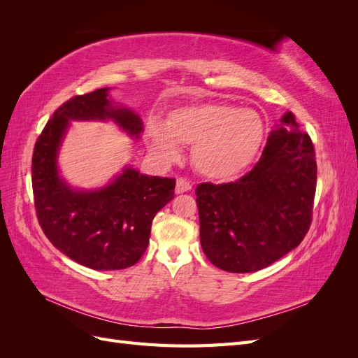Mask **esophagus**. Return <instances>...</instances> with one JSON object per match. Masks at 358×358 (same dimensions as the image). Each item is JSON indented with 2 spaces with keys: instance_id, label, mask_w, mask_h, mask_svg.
Masks as SVG:
<instances>
[{
  "instance_id": "34e87169",
  "label": "esophagus",
  "mask_w": 358,
  "mask_h": 358,
  "mask_svg": "<svg viewBox=\"0 0 358 358\" xmlns=\"http://www.w3.org/2000/svg\"><path fill=\"white\" fill-rule=\"evenodd\" d=\"M191 188H192V185H191L189 180L183 179V178H179V179L176 180V192H178V194L187 192V191H189Z\"/></svg>"
}]
</instances>
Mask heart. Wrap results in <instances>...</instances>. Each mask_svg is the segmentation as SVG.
<instances>
[{
    "mask_svg": "<svg viewBox=\"0 0 358 358\" xmlns=\"http://www.w3.org/2000/svg\"><path fill=\"white\" fill-rule=\"evenodd\" d=\"M264 138L262 116L249 107L225 103L187 104L173 109L164 125L150 124L148 146L162 161H175L180 145L191 148V162L200 175L231 179L258 154Z\"/></svg>",
    "mask_w": 358,
    "mask_h": 358,
    "instance_id": "obj_1",
    "label": "heart"
}]
</instances>
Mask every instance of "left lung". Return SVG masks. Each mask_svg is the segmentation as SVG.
<instances>
[{
	"label": "left lung",
	"mask_w": 358,
	"mask_h": 358,
	"mask_svg": "<svg viewBox=\"0 0 358 358\" xmlns=\"http://www.w3.org/2000/svg\"><path fill=\"white\" fill-rule=\"evenodd\" d=\"M315 189V149L287 112L251 171L236 182L196 188L203 252L231 273L273 264L305 239Z\"/></svg>",
	"instance_id": "obj_1"
}]
</instances>
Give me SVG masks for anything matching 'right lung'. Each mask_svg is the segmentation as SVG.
I'll return each instance as SVG.
<instances>
[{"label":"right lung","instance_id":"1","mask_svg":"<svg viewBox=\"0 0 358 358\" xmlns=\"http://www.w3.org/2000/svg\"><path fill=\"white\" fill-rule=\"evenodd\" d=\"M107 92L95 90L59 106L37 138L31 166L43 233L73 262L94 270L127 268L142 258L155 215L176 187L173 178L140 175L131 167L96 191H74L59 176L57 155L70 121L112 119L136 138L143 131L138 115L113 107Z\"/></svg>","mask_w":358,"mask_h":358}]
</instances>
